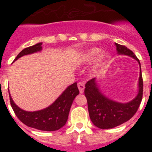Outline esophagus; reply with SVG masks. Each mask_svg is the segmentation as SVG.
I'll use <instances>...</instances> for the list:
<instances>
[{"mask_svg": "<svg viewBox=\"0 0 152 152\" xmlns=\"http://www.w3.org/2000/svg\"><path fill=\"white\" fill-rule=\"evenodd\" d=\"M77 88H78L80 94H83L84 91V84L83 82H78L77 83Z\"/></svg>", "mask_w": 152, "mask_h": 152, "instance_id": "obj_1", "label": "esophagus"}]
</instances>
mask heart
<instances>
[{
	"instance_id": "1",
	"label": "heart",
	"mask_w": 152,
	"mask_h": 152,
	"mask_svg": "<svg viewBox=\"0 0 152 152\" xmlns=\"http://www.w3.org/2000/svg\"><path fill=\"white\" fill-rule=\"evenodd\" d=\"M100 53H101V50L98 48H94V49H90L83 55L82 57H81V61L83 62H91V61L96 60L99 57ZM107 58H108V56L107 54L102 55L99 58L98 65H102L103 63L106 62Z\"/></svg>"
}]
</instances>
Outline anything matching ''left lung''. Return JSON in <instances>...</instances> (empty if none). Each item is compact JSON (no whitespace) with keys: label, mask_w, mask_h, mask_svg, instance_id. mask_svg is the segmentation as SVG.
<instances>
[{"label":"left lung","mask_w":152,"mask_h":152,"mask_svg":"<svg viewBox=\"0 0 152 152\" xmlns=\"http://www.w3.org/2000/svg\"><path fill=\"white\" fill-rule=\"evenodd\" d=\"M116 46L118 54L131 56L140 64L139 58L132 51L118 43H116ZM139 85V94L134 100L126 103H119L102 94L98 89L95 78L88 80L85 84L84 95L88 101L90 118L94 125L98 128L106 129L114 128L129 120L137 112L142 100L143 80L141 71Z\"/></svg>","instance_id":"obj_1"}]
</instances>
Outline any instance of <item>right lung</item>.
I'll return each instance as SVG.
<instances>
[{
  "label": "right lung",
  "instance_id": "right-lung-1",
  "mask_svg": "<svg viewBox=\"0 0 152 152\" xmlns=\"http://www.w3.org/2000/svg\"><path fill=\"white\" fill-rule=\"evenodd\" d=\"M42 42L23 49L14 61L23 56L32 54L42 49ZM79 94L77 83L67 88L61 96L49 107L35 112H27L19 108L12 100L10 95V105L20 120L31 128L42 131H56L64 126L68 120L70 108L75 96Z\"/></svg>",
  "mask_w": 152,
  "mask_h": 152
}]
</instances>
